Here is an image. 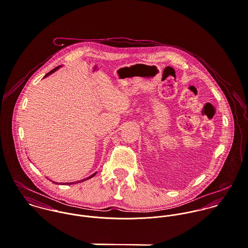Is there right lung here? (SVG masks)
I'll list each match as a JSON object with an SVG mask.
<instances>
[{
    "label": "right lung",
    "mask_w": 248,
    "mask_h": 248,
    "mask_svg": "<svg viewBox=\"0 0 248 248\" xmlns=\"http://www.w3.org/2000/svg\"><path fill=\"white\" fill-rule=\"evenodd\" d=\"M58 68H59V67H57V68H55V69H53V70H52V71H49V72H48V73H47V74H46V75H48V74H50V73H52V72H53V71H56V70H57V69H58ZM95 174H96V173H94V174H93V175H92V176H90V177H87V178H85V179H82V180H79V181H75V182H77V183H79V182H82V181H85V180H87V179H89V178H92V177H93V176H94V175H95ZM75 182H74V183H75ZM72 183H73V182H72ZM72 183H68V185H69V184H72ZM64 184H65V183H64ZM66 184H67V183H66Z\"/></svg>",
    "instance_id": "right-lung-1"
}]
</instances>
